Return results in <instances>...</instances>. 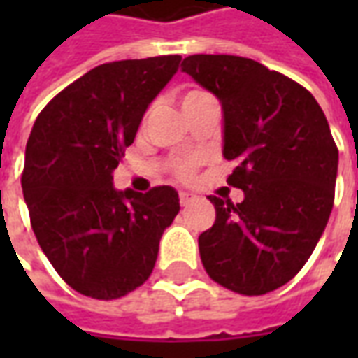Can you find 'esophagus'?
I'll return each mask as SVG.
<instances>
[{"mask_svg":"<svg viewBox=\"0 0 358 358\" xmlns=\"http://www.w3.org/2000/svg\"><path fill=\"white\" fill-rule=\"evenodd\" d=\"M195 197H197V195L192 194V192H186V189H182V192H180V203H182L184 207H186L187 203L194 201Z\"/></svg>","mask_w":358,"mask_h":358,"instance_id":"esophagus-1","label":"esophagus"}]
</instances>
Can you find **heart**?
<instances>
[{
  "label": "heart",
  "mask_w": 358,
  "mask_h": 358,
  "mask_svg": "<svg viewBox=\"0 0 358 358\" xmlns=\"http://www.w3.org/2000/svg\"><path fill=\"white\" fill-rule=\"evenodd\" d=\"M195 94H201V92H192V94H187L186 97H189V95H195ZM192 169H194V161H186V163L180 164V176H189L192 174Z\"/></svg>",
  "instance_id": "obj_1"
}]
</instances>
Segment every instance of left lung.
<instances>
[{"label": "left lung", "mask_w": 358, "mask_h": 358, "mask_svg": "<svg viewBox=\"0 0 358 358\" xmlns=\"http://www.w3.org/2000/svg\"><path fill=\"white\" fill-rule=\"evenodd\" d=\"M182 71L217 95L230 186L243 201L210 195L217 218L199 236L201 263L217 284L264 295L307 263L328 224L338 148L310 92L253 59L189 55Z\"/></svg>", "instance_id": "1"}]
</instances>
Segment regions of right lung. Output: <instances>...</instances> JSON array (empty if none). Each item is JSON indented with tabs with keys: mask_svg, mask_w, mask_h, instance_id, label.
Wrapping results in <instances>:
<instances>
[{
	"mask_svg": "<svg viewBox=\"0 0 358 358\" xmlns=\"http://www.w3.org/2000/svg\"><path fill=\"white\" fill-rule=\"evenodd\" d=\"M180 61L161 55L95 66L36 118L22 194L40 248L82 295L109 301L140 287L178 215L174 187L117 189L113 172Z\"/></svg>",
	"mask_w": 358,
	"mask_h": 358,
	"instance_id": "obj_1",
	"label": "right lung"
}]
</instances>
